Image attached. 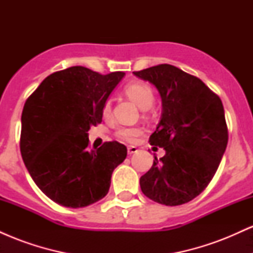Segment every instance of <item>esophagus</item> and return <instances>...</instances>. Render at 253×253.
<instances>
[{"instance_id": "obj_1", "label": "esophagus", "mask_w": 253, "mask_h": 253, "mask_svg": "<svg viewBox=\"0 0 253 253\" xmlns=\"http://www.w3.org/2000/svg\"><path fill=\"white\" fill-rule=\"evenodd\" d=\"M127 151H128V155H133V153L138 152V149H136L135 146H128V149H127Z\"/></svg>"}]
</instances>
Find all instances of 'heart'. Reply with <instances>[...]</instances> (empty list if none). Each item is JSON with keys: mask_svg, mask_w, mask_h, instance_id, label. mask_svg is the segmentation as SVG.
Here are the masks:
<instances>
[{"mask_svg": "<svg viewBox=\"0 0 253 253\" xmlns=\"http://www.w3.org/2000/svg\"><path fill=\"white\" fill-rule=\"evenodd\" d=\"M125 94L128 96L130 101H133L136 106L139 107L141 110H147L152 107L153 102H155V94H153V90L151 89L150 85L147 84L136 82V83H130L125 88ZM110 110H112V103L109 100H107L103 104L102 113L103 115H109ZM140 128H136V127H121L118 130V135L120 138L125 139L127 141H133L134 139L140 134Z\"/></svg>", "mask_w": 253, "mask_h": 253, "instance_id": "heart-1", "label": "heart"}]
</instances>
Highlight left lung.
<instances>
[{"instance_id":"1","label":"left lung","mask_w":253,"mask_h":253,"mask_svg":"<svg viewBox=\"0 0 253 253\" xmlns=\"http://www.w3.org/2000/svg\"><path fill=\"white\" fill-rule=\"evenodd\" d=\"M152 84L162 98V115L150 144L163 147L140 177L145 196L165 206L191 201L215 175L228 141L221 100L195 76L169 64L133 72Z\"/></svg>"}]
</instances>
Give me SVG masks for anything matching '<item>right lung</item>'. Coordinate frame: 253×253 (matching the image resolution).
I'll return each instance as SVG.
<instances>
[{"label":"right lung","mask_w":253,"mask_h":253,"mask_svg":"<svg viewBox=\"0 0 253 253\" xmlns=\"http://www.w3.org/2000/svg\"><path fill=\"white\" fill-rule=\"evenodd\" d=\"M125 72L100 75L83 66L54 72L26 101L20 151L39 189L64 207L103 199L127 149L118 141L88 150V130L102 121L103 104Z\"/></svg>","instance_id":"add662e5"}]
</instances>
